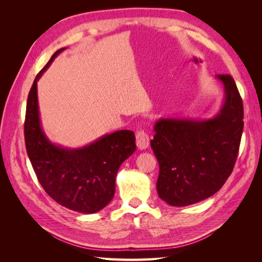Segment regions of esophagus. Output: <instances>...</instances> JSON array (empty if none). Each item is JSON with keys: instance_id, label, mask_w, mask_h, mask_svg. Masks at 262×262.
Wrapping results in <instances>:
<instances>
[{"instance_id": "1", "label": "esophagus", "mask_w": 262, "mask_h": 262, "mask_svg": "<svg viewBox=\"0 0 262 262\" xmlns=\"http://www.w3.org/2000/svg\"><path fill=\"white\" fill-rule=\"evenodd\" d=\"M137 146L139 149H145L148 147L149 144V138H148V134L143 131V130H140L137 133Z\"/></svg>"}]
</instances>
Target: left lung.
<instances>
[{
	"mask_svg": "<svg viewBox=\"0 0 262 262\" xmlns=\"http://www.w3.org/2000/svg\"><path fill=\"white\" fill-rule=\"evenodd\" d=\"M223 85L220 112L209 119L160 118L150 147L160 164L158 196L172 207L194 204L222 188L231 175L244 128V107L231 75Z\"/></svg>",
	"mask_w": 262,
	"mask_h": 262,
	"instance_id": "left-lung-1",
	"label": "left lung"
}]
</instances>
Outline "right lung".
Segmentation results:
<instances>
[{"mask_svg": "<svg viewBox=\"0 0 262 262\" xmlns=\"http://www.w3.org/2000/svg\"><path fill=\"white\" fill-rule=\"evenodd\" d=\"M66 48L54 52L39 72L27 98L25 143L40 185L52 199L75 212L92 214L113 200L121 164L137 148L133 131L105 134L82 147L71 148L51 142L42 129L37 82Z\"/></svg>", "mask_w": 262, "mask_h": 262, "instance_id": "obj_1", "label": "right lung"}]
</instances>
